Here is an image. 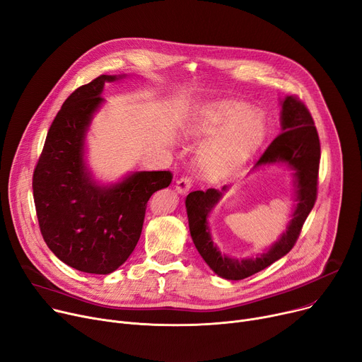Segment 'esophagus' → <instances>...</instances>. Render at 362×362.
<instances>
[{"mask_svg": "<svg viewBox=\"0 0 362 362\" xmlns=\"http://www.w3.org/2000/svg\"><path fill=\"white\" fill-rule=\"evenodd\" d=\"M191 187H193V178H191V177H181L175 182V188H177L180 194H185Z\"/></svg>", "mask_w": 362, "mask_h": 362, "instance_id": "1", "label": "esophagus"}]
</instances>
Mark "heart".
Instances as JSON below:
<instances>
[{
  "instance_id": "1",
  "label": "heart",
  "mask_w": 362,
  "mask_h": 362,
  "mask_svg": "<svg viewBox=\"0 0 362 362\" xmlns=\"http://www.w3.org/2000/svg\"><path fill=\"white\" fill-rule=\"evenodd\" d=\"M193 132L215 136L200 155V168L207 178L229 175L257 151L266 137V119L238 102L221 103L202 112Z\"/></svg>"
}]
</instances>
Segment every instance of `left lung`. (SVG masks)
<instances>
[{
    "mask_svg": "<svg viewBox=\"0 0 362 362\" xmlns=\"http://www.w3.org/2000/svg\"><path fill=\"white\" fill-rule=\"evenodd\" d=\"M273 162H285L295 169L298 204L288 225V230L267 252L260 256L243 260L229 259L214 245L207 229V215L222 197L221 191L207 188L206 191H193L187 196L185 207L191 238L203 260L223 279L241 281L250 278L288 254L298 240L303 225L317 200L320 140L308 108L296 96L285 98L282 103V133L269 144L254 168Z\"/></svg>",
    "mask_w": 362,
    "mask_h": 362,
    "instance_id": "left-lung-1",
    "label": "left lung"
}]
</instances>
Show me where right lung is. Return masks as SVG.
Returning <instances> with one entry per match:
<instances>
[{
    "label": "right lung",
    "instance_id": "obj_1",
    "mask_svg": "<svg viewBox=\"0 0 362 362\" xmlns=\"http://www.w3.org/2000/svg\"><path fill=\"white\" fill-rule=\"evenodd\" d=\"M114 80L102 74L62 103L32 181L39 229L49 250L70 267L96 274L112 273L130 257L148 199L173 181L171 171H141L100 187L84 171V134L103 102L105 81Z\"/></svg>",
    "mask_w": 362,
    "mask_h": 362
}]
</instances>
